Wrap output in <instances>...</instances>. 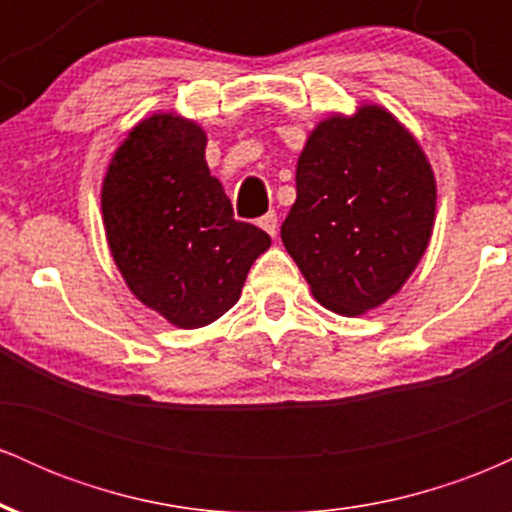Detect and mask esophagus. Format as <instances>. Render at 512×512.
Here are the masks:
<instances>
[{
    "mask_svg": "<svg viewBox=\"0 0 512 512\" xmlns=\"http://www.w3.org/2000/svg\"><path fill=\"white\" fill-rule=\"evenodd\" d=\"M260 228H262V231H267L272 238H276V231H279V219H276L274 211H269V214L262 216Z\"/></svg>",
    "mask_w": 512,
    "mask_h": 512,
    "instance_id": "obj_1",
    "label": "esophagus"
}]
</instances>
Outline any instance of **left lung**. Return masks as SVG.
<instances>
[{"mask_svg":"<svg viewBox=\"0 0 512 512\" xmlns=\"http://www.w3.org/2000/svg\"><path fill=\"white\" fill-rule=\"evenodd\" d=\"M436 180L416 139L378 105L310 134L281 240L310 291L363 315L402 289L431 240Z\"/></svg>","mask_w":512,"mask_h":512,"instance_id":"8db88e82","label":"left lung"}]
</instances>
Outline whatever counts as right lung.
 <instances>
[{
	"mask_svg": "<svg viewBox=\"0 0 512 512\" xmlns=\"http://www.w3.org/2000/svg\"><path fill=\"white\" fill-rule=\"evenodd\" d=\"M204 149L202 127L158 113L115 151L101 192L105 236L129 291L185 330L231 310L272 245L262 228L233 219Z\"/></svg>",
	"mask_w": 512,
	"mask_h": 512,
	"instance_id": "1",
	"label": "right lung"
}]
</instances>
